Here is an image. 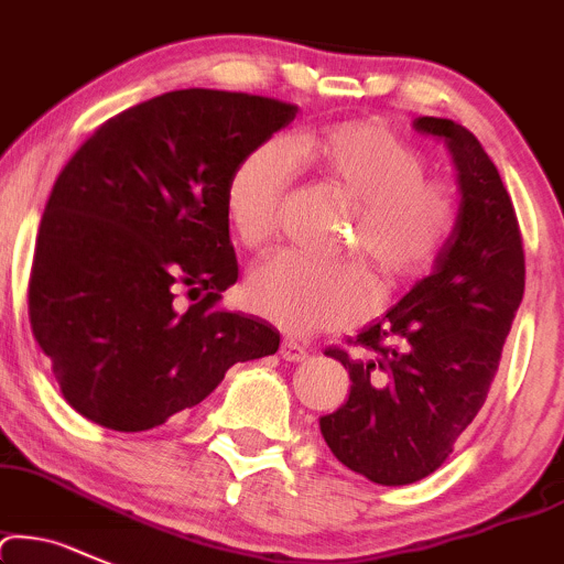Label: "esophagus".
I'll return each instance as SVG.
<instances>
[{"mask_svg":"<svg viewBox=\"0 0 564 564\" xmlns=\"http://www.w3.org/2000/svg\"><path fill=\"white\" fill-rule=\"evenodd\" d=\"M280 355H282V360H288V362H301L308 357V347L293 341V338H284L282 347H280Z\"/></svg>","mask_w":564,"mask_h":564,"instance_id":"obj_1","label":"esophagus"}]
</instances>
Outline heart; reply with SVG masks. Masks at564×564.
<instances>
[{
	"mask_svg": "<svg viewBox=\"0 0 564 564\" xmlns=\"http://www.w3.org/2000/svg\"><path fill=\"white\" fill-rule=\"evenodd\" d=\"M295 163L352 207L341 252L366 260L387 288L425 276L459 220L457 191L427 172L420 148L379 120H347L250 150L223 193L228 231L245 250H263L276 231ZM360 260L317 263L276 252L252 269L247 304L290 333L347 328L371 312V274Z\"/></svg>",
	"mask_w": 564,
	"mask_h": 564,
	"instance_id": "heart-1",
	"label": "heart"
}]
</instances>
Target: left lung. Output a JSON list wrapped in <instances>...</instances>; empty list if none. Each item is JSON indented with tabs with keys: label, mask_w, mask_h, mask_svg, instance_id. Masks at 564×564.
<instances>
[{
	"label": "left lung",
	"mask_w": 564,
	"mask_h": 564,
	"mask_svg": "<svg viewBox=\"0 0 564 564\" xmlns=\"http://www.w3.org/2000/svg\"><path fill=\"white\" fill-rule=\"evenodd\" d=\"M414 129L452 150L463 191L457 231L425 280L349 341L366 355L325 349L352 387L319 420L338 463L387 487L420 481L454 452L487 401L524 295L522 231L498 166L454 120L422 115Z\"/></svg>",
	"instance_id": "obj_1"
}]
</instances>
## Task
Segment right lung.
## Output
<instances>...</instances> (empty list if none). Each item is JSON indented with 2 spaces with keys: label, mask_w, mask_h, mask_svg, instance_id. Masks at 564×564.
Returning a JSON list of instances; mask_svg holds the SVG:
<instances>
[{
  "label": "right lung",
  "mask_w": 564,
  "mask_h": 564,
  "mask_svg": "<svg viewBox=\"0 0 564 564\" xmlns=\"http://www.w3.org/2000/svg\"><path fill=\"white\" fill-rule=\"evenodd\" d=\"M295 112L269 96L169 90L105 120L66 161L40 223L29 323L77 414L159 427L234 362L280 349L269 323L217 306L239 276L223 193Z\"/></svg>",
  "instance_id": "1"
}]
</instances>
